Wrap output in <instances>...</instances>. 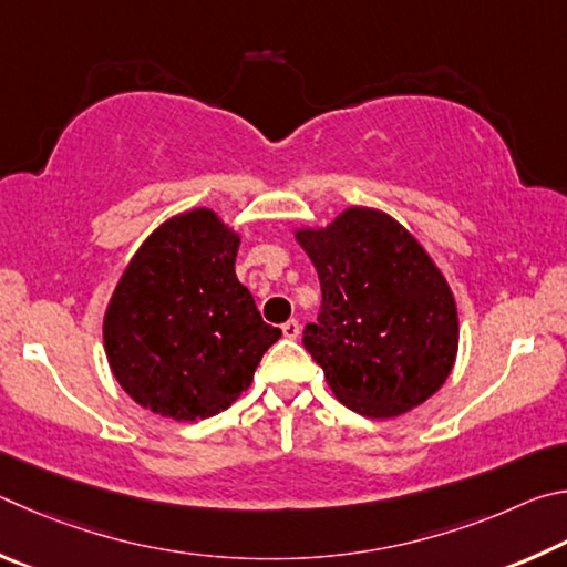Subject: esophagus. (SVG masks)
Returning a JSON list of instances; mask_svg holds the SVG:
<instances>
[{
    "label": "esophagus",
    "instance_id": "esophagus-1",
    "mask_svg": "<svg viewBox=\"0 0 567 567\" xmlns=\"http://www.w3.org/2000/svg\"><path fill=\"white\" fill-rule=\"evenodd\" d=\"M281 331H284L286 339H296V336L301 333V323L296 321V319H289V321H286V323L281 326Z\"/></svg>",
    "mask_w": 567,
    "mask_h": 567
}]
</instances>
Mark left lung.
Returning a JSON list of instances; mask_svg holds the SVG:
<instances>
[{
	"instance_id": "left-lung-1",
	"label": "left lung",
	"mask_w": 567,
	"mask_h": 567,
	"mask_svg": "<svg viewBox=\"0 0 567 567\" xmlns=\"http://www.w3.org/2000/svg\"><path fill=\"white\" fill-rule=\"evenodd\" d=\"M321 281L303 346L336 399L365 419H393L441 389L458 351L453 293L421 244L373 208H346L299 231Z\"/></svg>"
}]
</instances>
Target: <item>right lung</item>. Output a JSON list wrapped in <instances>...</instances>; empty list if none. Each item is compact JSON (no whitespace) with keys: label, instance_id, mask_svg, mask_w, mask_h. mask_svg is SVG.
<instances>
[{"label":"right lung","instance_id":"add662e5","mask_svg":"<svg viewBox=\"0 0 567 567\" xmlns=\"http://www.w3.org/2000/svg\"><path fill=\"white\" fill-rule=\"evenodd\" d=\"M238 236L208 208L146 238L104 316V349L132 399L174 421L226 411L281 339L238 281Z\"/></svg>","mask_w":567,"mask_h":567}]
</instances>
